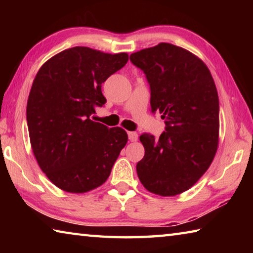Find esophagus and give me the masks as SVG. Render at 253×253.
<instances>
[{
  "mask_svg": "<svg viewBox=\"0 0 253 253\" xmlns=\"http://www.w3.org/2000/svg\"><path fill=\"white\" fill-rule=\"evenodd\" d=\"M128 138H129L130 142H136L138 139V134L136 131H128Z\"/></svg>",
  "mask_w": 253,
  "mask_h": 253,
  "instance_id": "obj_1",
  "label": "esophagus"
}]
</instances>
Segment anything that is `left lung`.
<instances>
[{
    "label": "left lung",
    "instance_id": "1",
    "mask_svg": "<svg viewBox=\"0 0 253 253\" xmlns=\"http://www.w3.org/2000/svg\"><path fill=\"white\" fill-rule=\"evenodd\" d=\"M151 90L153 113L165 130L160 138L139 137L145 155L136 165L144 187L173 196L187 191L207 172L219 143V96L202 60L183 48L160 43L130 54Z\"/></svg>",
    "mask_w": 253,
    "mask_h": 253
}]
</instances>
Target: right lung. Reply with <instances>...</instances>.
Listing matches in <instances>:
<instances>
[{
	"label": "right lung",
	"instance_id": "add662e5",
	"mask_svg": "<svg viewBox=\"0 0 253 253\" xmlns=\"http://www.w3.org/2000/svg\"><path fill=\"white\" fill-rule=\"evenodd\" d=\"M127 61V53L75 46L38 71L27 105L30 142L42 172L61 190L84 193L100 186L125 147L123 128L91 116L106 104L101 84Z\"/></svg>",
	"mask_w": 253,
	"mask_h": 253
}]
</instances>
